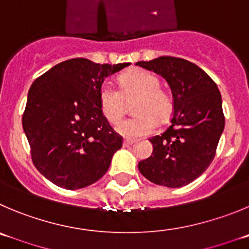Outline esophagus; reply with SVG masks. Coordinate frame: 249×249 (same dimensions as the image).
I'll use <instances>...</instances> for the list:
<instances>
[{
	"label": "esophagus",
	"instance_id": "obj_1",
	"mask_svg": "<svg viewBox=\"0 0 249 249\" xmlns=\"http://www.w3.org/2000/svg\"><path fill=\"white\" fill-rule=\"evenodd\" d=\"M134 142H135L134 140H129V139H125V140L123 141V146H124V147H127V146H131Z\"/></svg>",
	"mask_w": 249,
	"mask_h": 249
}]
</instances>
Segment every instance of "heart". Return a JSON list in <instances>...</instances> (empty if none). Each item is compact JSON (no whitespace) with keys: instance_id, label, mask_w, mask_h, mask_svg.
<instances>
[{"instance_id":"obj_1","label":"heart","mask_w":249,"mask_h":249,"mask_svg":"<svg viewBox=\"0 0 249 249\" xmlns=\"http://www.w3.org/2000/svg\"><path fill=\"white\" fill-rule=\"evenodd\" d=\"M120 89L104 83L99 89V107L111 124L119 122L126 111L127 102L136 99L132 109L138 114L125 119L117 126V131L125 138H140L152 134L157 120L164 123L173 111V101L169 93L160 87L156 75L146 70H132L119 78Z\"/></svg>"}]
</instances>
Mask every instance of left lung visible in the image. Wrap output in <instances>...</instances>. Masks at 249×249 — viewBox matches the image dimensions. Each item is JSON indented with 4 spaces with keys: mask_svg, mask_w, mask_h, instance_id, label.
I'll use <instances>...</instances> for the list:
<instances>
[{
    "mask_svg": "<svg viewBox=\"0 0 249 249\" xmlns=\"http://www.w3.org/2000/svg\"><path fill=\"white\" fill-rule=\"evenodd\" d=\"M138 66L166 78L173 96L171 125L150 139L153 151L139 171L155 184L180 188L206 171L225 127L222 99L216 83L188 60L161 56Z\"/></svg>",
    "mask_w": 249,
    "mask_h": 249,
    "instance_id": "1",
    "label": "left lung"
}]
</instances>
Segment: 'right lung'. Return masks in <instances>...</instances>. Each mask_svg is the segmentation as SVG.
I'll return each instance as SVG.
<instances>
[{
    "instance_id": "1",
    "label": "right lung",
    "mask_w": 249,
    "mask_h": 249,
    "mask_svg": "<svg viewBox=\"0 0 249 249\" xmlns=\"http://www.w3.org/2000/svg\"><path fill=\"white\" fill-rule=\"evenodd\" d=\"M130 64H96L83 57L55 65L28 92L22 124L32 161L50 182L81 189L101 179L123 146L99 107L106 77Z\"/></svg>"
}]
</instances>
